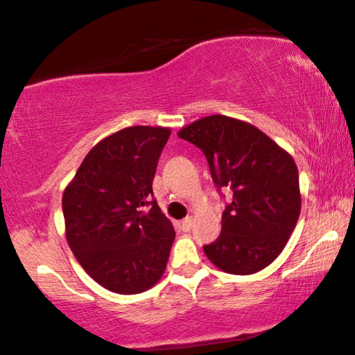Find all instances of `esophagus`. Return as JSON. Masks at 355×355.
Returning a JSON list of instances; mask_svg holds the SVG:
<instances>
[{
  "label": "esophagus",
  "mask_w": 355,
  "mask_h": 355,
  "mask_svg": "<svg viewBox=\"0 0 355 355\" xmlns=\"http://www.w3.org/2000/svg\"><path fill=\"white\" fill-rule=\"evenodd\" d=\"M191 225H193V217H187V218H183L182 222H180V227H182L184 232H188V230L191 228Z\"/></svg>",
  "instance_id": "1"
}]
</instances>
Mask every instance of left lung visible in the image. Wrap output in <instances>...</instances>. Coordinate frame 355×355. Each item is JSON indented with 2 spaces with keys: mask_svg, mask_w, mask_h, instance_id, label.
Segmentation results:
<instances>
[{
  "mask_svg": "<svg viewBox=\"0 0 355 355\" xmlns=\"http://www.w3.org/2000/svg\"><path fill=\"white\" fill-rule=\"evenodd\" d=\"M178 137L204 153L217 188L233 193L220 234L204 246L209 261L233 275L270 266L301 212L294 159L257 127L218 114L183 127Z\"/></svg>",
  "mask_w": 355,
  "mask_h": 355,
  "instance_id": "8db88e82",
  "label": "left lung"
}]
</instances>
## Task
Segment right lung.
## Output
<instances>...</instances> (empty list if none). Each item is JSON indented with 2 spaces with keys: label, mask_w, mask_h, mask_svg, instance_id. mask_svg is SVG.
Listing matches in <instances>:
<instances>
[{
  "label": "right lung",
  "mask_w": 355,
  "mask_h": 355,
  "mask_svg": "<svg viewBox=\"0 0 355 355\" xmlns=\"http://www.w3.org/2000/svg\"><path fill=\"white\" fill-rule=\"evenodd\" d=\"M168 137V128L146 125L109 135L64 189L69 246L112 293L146 291L167 267L175 230L153 199V180Z\"/></svg>",
  "instance_id": "1"
}]
</instances>
